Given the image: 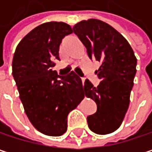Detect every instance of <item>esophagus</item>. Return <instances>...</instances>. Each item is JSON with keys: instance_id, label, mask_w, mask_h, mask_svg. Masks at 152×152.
I'll list each match as a JSON object with an SVG mask.
<instances>
[{"instance_id": "obj_1", "label": "esophagus", "mask_w": 152, "mask_h": 152, "mask_svg": "<svg viewBox=\"0 0 152 152\" xmlns=\"http://www.w3.org/2000/svg\"><path fill=\"white\" fill-rule=\"evenodd\" d=\"M82 82H83V84L84 85V82H85V79H84V78H82Z\"/></svg>"}]
</instances>
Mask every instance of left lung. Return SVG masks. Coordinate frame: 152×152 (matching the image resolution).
Here are the masks:
<instances>
[{
	"label": "left lung",
	"instance_id": "8db88e82",
	"mask_svg": "<svg viewBox=\"0 0 152 152\" xmlns=\"http://www.w3.org/2000/svg\"><path fill=\"white\" fill-rule=\"evenodd\" d=\"M73 31L89 58L101 62L95 71L99 84L95 87L86 79L83 86L85 96L97 104V112L87 117L89 129L99 135L113 133L121 125L129 105L137 73L134 51L119 31L98 19L77 23Z\"/></svg>",
	"mask_w": 152,
	"mask_h": 152
}]
</instances>
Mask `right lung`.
Here are the masks:
<instances>
[{"mask_svg":"<svg viewBox=\"0 0 152 152\" xmlns=\"http://www.w3.org/2000/svg\"><path fill=\"white\" fill-rule=\"evenodd\" d=\"M73 32L62 22H49L31 31L16 46L12 75L24 112L42 134L60 137L67 131L68 114L84 94L82 80L74 71L61 76L52 68L60 60L62 39Z\"/></svg>","mask_w":152,"mask_h":152,"instance_id":"1","label":"right lung"}]
</instances>
